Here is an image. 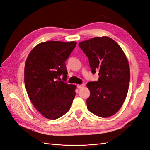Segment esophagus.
<instances>
[{"mask_svg": "<svg viewBox=\"0 0 150 150\" xmlns=\"http://www.w3.org/2000/svg\"><path fill=\"white\" fill-rule=\"evenodd\" d=\"M83 86H84V85H83V84H82V85H77V86H76V87H77L79 89H81V88H82Z\"/></svg>", "mask_w": 150, "mask_h": 150, "instance_id": "esophagus-1", "label": "esophagus"}]
</instances>
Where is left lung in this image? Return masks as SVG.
<instances>
[{"mask_svg": "<svg viewBox=\"0 0 150 150\" xmlns=\"http://www.w3.org/2000/svg\"><path fill=\"white\" fill-rule=\"evenodd\" d=\"M89 59L98 81L89 82L87 108L98 117L112 116L120 109L127 94L130 70L127 59L116 42L108 37H94L79 44Z\"/></svg>", "mask_w": 150, "mask_h": 150, "instance_id": "left-lung-1", "label": "left lung"}]
</instances>
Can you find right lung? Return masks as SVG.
<instances>
[{"label": "right lung", "instance_id": "add662e5", "mask_svg": "<svg viewBox=\"0 0 150 150\" xmlns=\"http://www.w3.org/2000/svg\"><path fill=\"white\" fill-rule=\"evenodd\" d=\"M76 45L74 41L42 42L26 59V90L33 106L46 118L55 120L67 113L75 96L76 86L65 82L68 74L65 61Z\"/></svg>", "mask_w": 150, "mask_h": 150}]
</instances>
